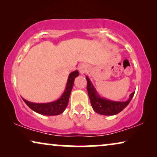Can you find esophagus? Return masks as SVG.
Wrapping results in <instances>:
<instances>
[{
	"instance_id": "34e87169",
	"label": "esophagus",
	"mask_w": 157,
	"mask_h": 157,
	"mask_svg": "<svg viewBox=\"0 0 157 157\" xmlns=\"http://www.w3.org/2000/svg\"><path fill=\"white\" fill-rule=\"evenodd\" d=\"M88 70H89V66H88L86 64L82 63V64H81V65L79 66V67H78L79 73H80L81 74H85V73Z\"/></svg>"
}]
</instances>
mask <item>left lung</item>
Returning a JSON list of instances; mask_svg holds the SVG:
<instances>
[{
    "label": "left lung",
    "mask_w": 157,
    "mask_h": 157,
    "mask_svg": "<svg viewBox=\"0 0 157 157\" xmlns=\"http://www.w3.org/2000/svg\"><path fill=\"white\" fill-rule=\"evenodd\" d=\"M86 81L87 91L92 108L99 114L105 116L117 114L127 106L134 95V92L131 94L129 98L126 101H114L106 99L98 95L88 76H86Z\"/></svg>",
    "instance_id": "left-lung-1"
}]
</instances>
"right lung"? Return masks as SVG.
Masks as SVG:
<instances>
[{
  "label": "right lung",
  "mask_w": 157,
  "mask_h": 157,
  "mask_svg": "<svg viewBox=\"0 0 157 157\" xmlns=\"http://www.w3.org/2000/svg\"><path fill=\"white\" fill-rule=\"evenodd\" d=\"M79 75L78 71H75L71 73L68 76L66 89L61 97L55 101L44 104H37L28 101L27 100L23 98L27 106L36 113L46 116H56L62 113L65 110L68 104V99L71 92L74 82L76 76Z\"/></svg>",
  "instance_id": "right-lung-1"
}]
</instances>
